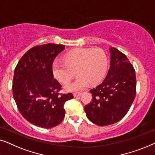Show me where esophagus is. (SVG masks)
<instances>
[{
  "instance_id": "esophagus-1",
  "label": "esophagus",
  "mask_w": 155,
  "mask_h": 155,
  "mask_svg": "<svg viewBox=\"0 0 155 155\" xmlns=\"http://www.w3.org/2000/svg\"><path fill=\"white\" fill-rule=\"evenodd\" d=\"M73 95H74V97H80V96H81V95H82V93H80V92H75V93H73Z\"/></svg>"
}]
</instances>
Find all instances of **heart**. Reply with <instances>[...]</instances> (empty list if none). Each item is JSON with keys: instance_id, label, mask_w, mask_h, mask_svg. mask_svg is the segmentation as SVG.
<instances>
[{"instance_id": "heart-1", "label": "heart", "mask_w": 155, "mask_h": 155, "mask_svg": "<svg viewBox=\"0 0 155 155\" xmlns=\"http://www.w3.org/2000/svg\"><path fill=\"white\" fill-rule=\"evenodd\" d=\"M108 60L105 52L99 48H78L64 56V62L55 61L52 64L54 78L67 84L77 74L78 77L72 83L65 86V90L76 92L84 89L88 84L101 82L107 70Z\"/></svg>"}]
</instances>
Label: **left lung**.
<instances>
[{"instance_id": "8db88e82", "label": "left lung", "mask_w": 155, "mask_h": 155, "mask_svg": "<svg viewBox=\"0 0 155 155\" xmlns=\"http://www.w3.org/2000/svg\"><path fill=\"white\" fill-rule=\"evenodd\" d=\"M111 62L105 79L90 90L92 100L84 107L88 119L97 126H109L126 116L136 94V77L125 54L110 47Z\"/></svg>"}]
</instances>
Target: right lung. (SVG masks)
<instances>
[{"mask_svg":"<svg viewBox=\"0 0 155 155\" xmlns=\"http://www.w3.org/2000/svg\"><path fill=\"white\" fill-rule=\"evenodd\" d=\"M64 49L62 44L36 46L23 55L15 69L14 99L23 117L35 126H58L64 118L65 101L73 98L71 93H59L61 85L52 73L55 58Z\"/></svg>","mask_w":155,"mask_h":155,"instance_id":"obj_1","label":"right lung"}]
</instances>
